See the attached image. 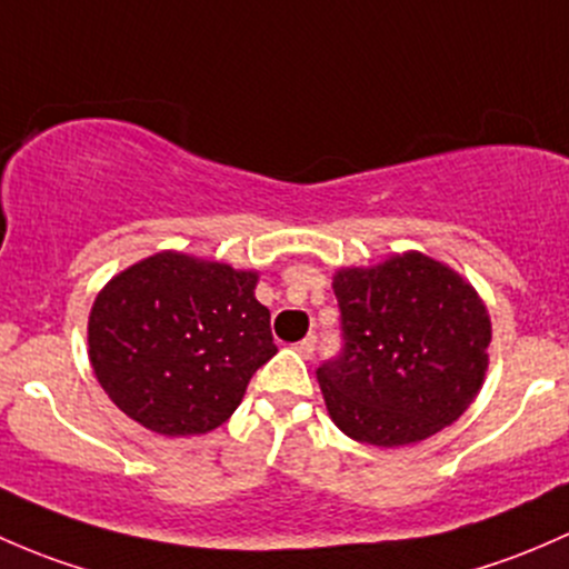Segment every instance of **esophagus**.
<instances>
[{
  "label": "esophagus",
  "mask_w": 569,
  "mask_h": 569,
  "mask_svg": "<svg viewBox=\"0 0 569 569\" xmlns=\"http://www.w3.org/2000/svg\"><path fill=\"white\" fill-rule=\"evenodd\" d=\"M315 348H318V337H307L301 342H296V350L303 356V359H312Z\"/></svg>",
  "instance_id": "1"
}]
</instances>
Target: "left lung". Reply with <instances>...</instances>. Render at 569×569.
<instances>
[{
  "label": "left lung",
  "instance_id": "obj_1",
  "mask_svg": "<svg viewBox=\"0 0 569 569\" xmlns=\"http://www.w3.org/2000/svg\"><path fill=\"white\" fill-rule=\"evenodd\" d=\"M342 353L318 367L333 425L406 447L458 421L488 370L490 318L471 284L419 251L333 277Z\"/></svg>",
  "mask_w": 569,
  "mask_h": 569
}]
</instances>
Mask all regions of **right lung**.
Returning a JSON list of instances; mask_svg holds the SVG:
<instances>
[{
  "mask_svg": "<svg viewBox=\"0 0 569 569\" xmlns=\"http://www.w3.org/2000/svg\"><path fill=\"white\" fill-rule=\"evenodd\" d=\"M257 273L161 251L98 292L87 326L98 383L122 413L161 436L216 430L273 353Z\"/></svg>",
  "mask_w": 569,
  "mask_h": 569,
  "instance_id": "add662e5",
  "label": "right lung"
}]
</instances>
